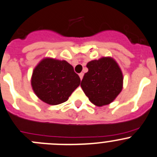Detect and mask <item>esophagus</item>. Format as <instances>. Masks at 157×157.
Returning a JSON list of instances; mask_svg holds the SVG:
<instances>
[{
  "label": "esophagus",
  "instance_id": "34e87169",
  "mask_svg": "<svg viewBox=\"0 0 157 157\" xmlns=\"http://www.w3.org/2000/svg\"><path fill=\"white\" fill-rule=\"evenodd\" d=\"M83 75H84V73H83V72H81V73H79V77H80V78H81V80L82 79Z\"/></svg>",
  "mask_w": 157,
  "mask_h": 157
}]
</instances>
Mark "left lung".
<instances>
[{
	"label": "left lung",
	"mask_w": 157,
	"mask_h": 157,
	"mask_svg": "<svg viewBox=\"0 0 157 157\" xmlns=\"http://www.w3.org/2000/svg\"><path fill=\"white\" fill-rule=\"evenodd\" d=\"M81 87L90 102L97 106L108 105L122 89V73L114 59L102 58L87 64Z\"/></svg>",
	"instance_id": "obj_1"
}]
</instances>
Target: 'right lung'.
I'll use <instances>...</instances> for the list:
<instances>
[{"label":"right lung","instance_id":"add662e5","mask_svg":"<svg viewBox=\"0 0 157 157\" xmlns=\"http://www.w3.org/2000/svg\"><path fill=\"white\" fill-rule=\"evenodd\" d=\"M80 82L66 61L44 59L34 69L31 86L41 101L55 105L66 102Z\"/></svg>","mask_w":157,"mask_h":157}]
</instances>
